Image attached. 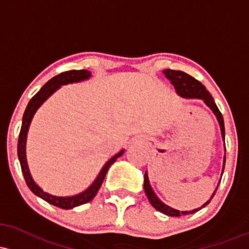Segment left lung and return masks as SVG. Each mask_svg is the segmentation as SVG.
Wrapping results in <instances>:
<instances>
[{"instance_id":"obj_1","label":"left lung","mask_w":249,"mask_h":249,"mask_svg":"<svg viewBox=\"0 0 249 249\" xmlns=\"http://www.w3.org/2000/svg\"><path fill=\"white\" fill-rule=\"evenodd\" d=\"M165 78L168 80H170V83L174 85L175 89H176V93L182 98H187V99H201L203 100L204 104L213 111V113L215 114V117L217 118L218 124H220L221 129V135H222L223 141H225V123H223V117L221 114L220 110L217 108L216 104H215L214 99L210 95V93L206 89V87L202 85L200 81L196 80L195 78L190 76L187 73L182 72V71H174V70H164L163 71ZM225 163H226V156L223 157V166H222V174L223 170H225ZM221 174V176H222ZM216 189H215L214 193H213L212 197L209 198L203 206H201L200 208H196L193 210H187V212H181V210H177L171 208V207L166 206L165 203H163L160 198L157 197V195L155 194L154 189L151 188V184H150L149 176H147V171H145V175H144V191H145L147 198H149L150 203L152 204L155 209H157L158 212L163 213V214L168 215V216H181V215H187V214H194V213L198 212V210L206 207L207 204L209 203L210 200L214 197L215 193H216Z\"/></svg>"}]
</instances>
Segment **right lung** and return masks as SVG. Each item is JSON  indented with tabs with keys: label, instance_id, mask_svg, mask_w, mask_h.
<instances>
[{
	"label": "right lung",
	"instance_id": "1",
	"mask_svg": "<svg viewBox=\"0 0 249 249\" xmlns=\"http://www.w3.org/2000/svg\"><path fill=\"white\" fill-rule=\"evenodd\" d=\"M92 76L91 72L86 70H80V71H68V72L61 73V74L54 76L52 78L48 83L45 84V86L37 92L34 97L32 98L31 102L27 105L26 111L23 113L22 118V126H21L20 136H18V160H20L21 164V170H22V174L24 176V179H26L27 185L28 188L33 191V194H35L36 196L45 200L48 203L53 204V206L59 207V208L62 209H72L74 207L81 206V204L87 203L97 195L98 190L102 187L104 178H105L106 173L110 169V166L113 164L117 160V158L120 157L123 154H124V150H120L118 154H116L113 157H111L107 162L104 164V166L100 170V173L98 174L97 178L94 179V182L89 185L87 189L81 191L80 194H76V195L73 196H54L51 195V194L43 191L39 185L35 183L34 179H33L31 171H29L28 163H27V156H26V142H27V135H28L29 126H31V123L33 117H34L35 112L37 111V108L42 105L46 100L51 97L56 89H59L62 85L67 84H74V83H80V81L87 80Z\"/></svg>",
	"mask_w": 249,
	"mask_h": 249
}]
</instances>
